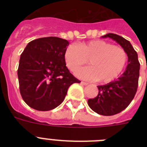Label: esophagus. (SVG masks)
<instances>
[{
	"instance_id": "esophagus-1",
	"label": "esophagus",
	"mask_w": 147,
	"mask_h": 147,
	"mask_svg": "<svg viewBox=\"0 0 147 147\" xmlns=\"http://www.w3.org/2000/svg\"><path fill=\"white\" fill-rule=\"evenodd\" d=\"M81 84L83 85H88V83L85 82H81Z\"/></svg>"
}]
</instances>
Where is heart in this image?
Instances as JSON below:
<instances>
[{
  "label": "heart",
  "mask_w": 147,
  "mask_h": 147,
  "mask_svg": "<svg viewBox=\"0 0 147 147\" xmlns=\"http://www.w3.org/2000/svg\"><path fill=\"white\" fill-rule=\"evenodd\" d=\"M67 68L72 72L77 71L89 60L90 66L76 73L78 77L89 81L107 84L115 81L124 72L128 62L124 49L101 40L84 42L80 47L71 44L64 54Z\"/></svg>",
  "instance_id": "obj_1"
}]
</instances>
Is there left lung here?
Listing matches in <instances>:
<instances>
[{
	"label": "left lung",
	"instance_id": "1",
	"mask_svg": "<svg viewBox=\"0 0 147 147\" xmlns=\"http://www.w3.org/2000/svg\"><path fill=\"white\" fill-rule=\"evenodd\" d=\"M102 37L111 38L125 50L128 56V65L125 71L117 80L98 86L97 96L88 99V103L96 113L113 115L127 108L134 98L138 85L140 63L137 52L129 41L112 33L107 34Z\"/></svg>",
	"mask_w": 147,
	"mask_h": 147
}]
</instances>
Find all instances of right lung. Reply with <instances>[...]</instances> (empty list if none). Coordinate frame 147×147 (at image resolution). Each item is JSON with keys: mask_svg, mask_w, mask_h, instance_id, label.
Returning <instances> with one entry per match:
<instances>
[{"mask_svg": "<svg viewBox=\"0 0 147 147\" xmlns=\"http://www.w3.org/2000/svg\"><path fill=\"white\" fill-rule=\"evenodd\" d=\"M69 42L57 37L28 42L20 55L18 70L20 92L30 107L48 111L58 107L67 89L80 81L66 67L64 54Z\"/></svg>", "mask_w": 147, "mask_h": 147, "instance_id": "right-lung-1", "label": "right lung"}]
</instances>
